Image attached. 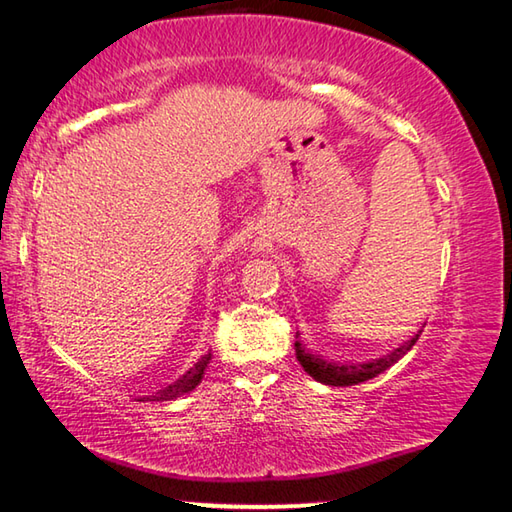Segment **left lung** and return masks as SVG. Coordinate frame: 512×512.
Returning a JSON list of instances; mask_svg holds the SVG:
<instances>
[{
	"instance_id": "1",
	"label": "left lung",
	"mask_w": 512,
	"mask_h": 512,
	"mask_svg": "<svg viewBox=\"0 0 512 512\" xmlns=\"http://www.w3.org/2000/svg\"><path fill=\"white\" fill-rule=\"evenodd\" d=\"M422 331H417L413 338L406 340L404 345H399L397 349H392L390 354H385L381 358H372L365 360V363H340V360H326L324 356H317L313 351H308L306 347H301V342H295V354L301 367L313 376L315 381H320L324 385H338V388H345V385H358L363 381H370L374 376H379L381 372L388 370L397 363L399 358L406 356V351L413 349V345L420 338ZM299 335V333H297Z\"/></svg>"
}]
</instances>
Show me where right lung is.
Masks as SVG:
<instances>
[{
  "label": "right lung",
  "mask_w": 512,
  "mask_h": 512,
  "mask_svg": "<svg viewBox=\"0 0 512 512\" xmlns=\"http://www.w3.org/2000/svg\"><path fill=\"white\" fill-rule=\"evenodd\" d=\"M208 363H211V354L201 356L197 363L181 376V379H177L170 385H165V388L154 392V395L140 397L138 401H172V399H177L181 395H186V392H192L201 383V379H204V370L208 367Z\"/></svg>",
  "instance_id": "1"
}]
</instances>
